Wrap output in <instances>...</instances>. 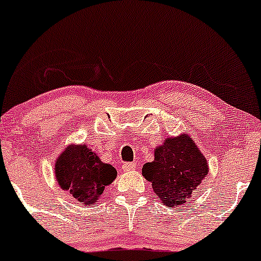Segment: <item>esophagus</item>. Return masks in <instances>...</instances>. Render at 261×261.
Here are the masks:
<instances>
[{
  "mask_svg": "<svg viewBox=\"0 0 261 261\" xmlns=\"http://www.w3.org/2000/svg\"><path fill=\"white\" fill-rule=\"evenodd\" d=\"M137 164L135 163V162H133V163H124L122 164L121 168L125 170V172H128V170H134L135 168H136Z\"/></svg>",
  "mask_w": 261,
  "mask_h": 261,
  "instance_id": "esophagus-1",
  "label": "esophagus"
}]
</instances>
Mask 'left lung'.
Returning <instances> with one entry per match:
<instances>
[{"label": "left lung", "instance_id": "left-lung-1", "mask_svg": "<svg viewBox=\"0 0 261 261\" xmlns=\"http://www.w3.org/2000/svg\"><path fill=\"white\" fill-rule=\"evenodd\" d=\"M208 164L190 135L168 137L154 148V160L142 167L162 205L179 207L207 176Z\"/></svg>", "mask_w": 261, "mask_h": 261}]
</instances>
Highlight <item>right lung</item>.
<instances>
[{
  "mask_svg": "<svg viewBox=\"0 0 261 261\" xmlns=\"http://www.w3.org/2000/svg\"><path fill=\"white\" fill-rule=\"evenodd\" d=\"M116 175L118 172L112 164L101 162L99 155L83 143L68 145L55 162L59 187L85 206L97 203Z\"/></svg>",
  "mask_w": 261,
  "mask_h": 261,
  "instance_id": "1",
  "label": "right lung"
}]
</instances>
